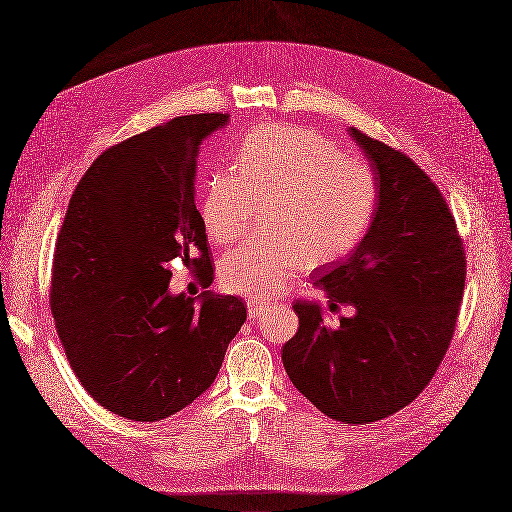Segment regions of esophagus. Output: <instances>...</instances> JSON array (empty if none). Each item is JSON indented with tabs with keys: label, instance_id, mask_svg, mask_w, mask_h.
<instances>
[{
	"label": "esophagus",
	"instance_id": "34e87169",
	"mask_svg": "<svg viewBox=\"0 0 512 512\" xmlns=\"http://www.w3.org/2000/svg\"><path fill=\"white\" fill-rule=\"evenodd\" d=\"M266 310H269V302H262V300H258V298L248 300V316H250L252 321L258 319V316L264 314Z\"/></svg>",
	"mask_w": 512,
	"mask_h": 512
}]
</instances>
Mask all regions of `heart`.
<instances>
[{"mask_svg": "<svg viewBox=\"0 0 512 512\" xmlns=\"http://www.w3.org/2000/svg\"><path fill=\"white\" fill-rule=\"evenodd\" d=\"M231 168L204 187L200 214L208 237L221 246L239 239L258 200L269 202L273 231L223 256L218 281L231 294L279 296L306 262L344 258L369 231L379 196L375 170L319 133L262 125L239 141Z\"/></svg>", "mask_w": 512, "mask_h": 512, "instance_id": "b5f03b06", "label": "heart"}]
</instances>
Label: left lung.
<instances>
[{"mask_svg": "<svg viewBox=\"0 0 512 512\" xmlns=\"http://www.w3.org/2000/svg\"><path fill=\"white\" fill-rule=\"evenodd\" d=\"M377 175L369 231L348 258L316 271L314 285L356 308L327 327L323 308L294 302L298 333L283 367L327 417L364 425L394 415L435 375L454 335L465 289V250L435 183L400 150L350 127Z\"/></svg>", "mask_w": 512, "mask_h": 512, "instance_id": "8db88e82", "label": "left lung"}]
</instances>
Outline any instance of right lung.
Masks as SVG:
<instances>
[{
	"label": "right lung",
	"mask_w": 512,
	"mask_h": 512,
	"mask_svg": "<svg viewBox=\"0 0 512 512\" xmlns=\"http://www.w3.org/2000/svg\"><path fill=\"white\" fill-rule=\"evenodd\" d=\"M229 114H189L112 145L72 193L56 241L50 306L72 371L114 415L154 423L200 398L246 323L235 296L208 291L214 269L196 170ZM206 292L170 295L169 262Z\"/></svg>",
	"instance_id": "right-lung-1"
}]
</instances>
